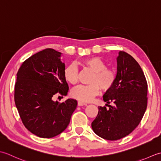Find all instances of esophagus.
I'll return each instance as SVG.
<instances>
[{
    "label": "esophagus",
    "mask_w": 161,
    "mask_h": 161,
    "mask_svg": "<svg viewBox=\"0 0 161 161\" xmlns=\"http://www.w3.org/2000/svg\"><path fill=\"white\" fill-rule=\"evenodd\" d=\"M78 106H87V103H85L83 102V101H78Z\"/></svg>",
    "instance_id": "34e87169"
}]
</instances>
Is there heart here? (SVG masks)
I'll return each instance as SVG.
<instances>
[{"label": "heart", "mask_w": 161, "mask_h": 161, "mask_svg": "<svg viewBox=\"0 0 161 161\" xmlns=\"http://www.w3.org/2000/svg\"><path fill=\"white\" fill-rule=\"evenodd\" d=\"M84 69L92 71L90 76L89 85H78L71 92V96L77 100L87 102L100 93L101 88L108 91L113 87L117 80V71L114 68L106 67L102 59L91 57L84 59L80 62ZM64 78L67 83L76 85L78 82V70L76 65L69 64L64 70Z\"/></svg>", "instance_id": "obj_1"}]
</instances>
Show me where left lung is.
<instances>
[{"label":"left lung","instance_id":"left-lung-1","mask_svg":"<svg viewBox=\"0 0 161 161\" xmlns=\"http://www.w3.org/2000/svg\"><path fill=\"white\" fill-rule=\"evenodd\" d=\"M117 76L113 87L103 95L106 107H99L92 128L97 136L117 140L130 134L139 125L147 106V82L137 62L130 55L120 51Z\"/></svg>","mask_w":161,"mask_h":161}]
</instances>
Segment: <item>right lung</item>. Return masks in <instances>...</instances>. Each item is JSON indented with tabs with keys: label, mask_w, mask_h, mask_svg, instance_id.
I'll list each match as a JSON object with an SVG mask.
<instances>
[{
	"label": "right lung",
	"mask_w": 161,
	"mask_h": 161,
	"mask_svg": "<svg viewBox=\"0 0 161 161\" xmlns=\"http://www.w3.org/2000/svg\"><path fill=\"white\" fill-rule=\"evenodd\" d=\"M60 55L46 48L25 60L16 74L14 101L19 116L26 129L42 138L53 137L66 129L77 106L72 99L54 101L55 96H65L69 90Z\"/></svg>",
	"instance_id": "right-lung-1"
}]
</instances>
